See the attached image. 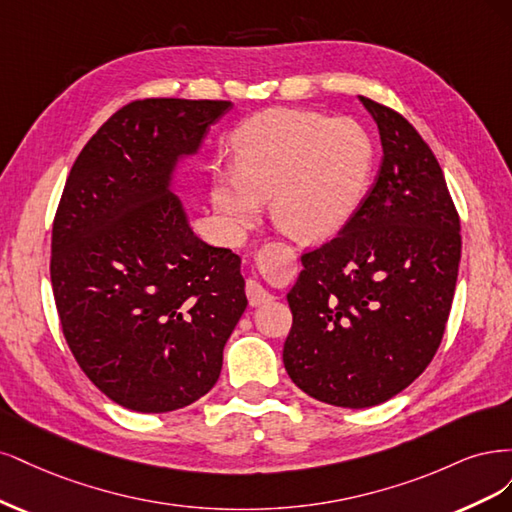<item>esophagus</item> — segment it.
Instances as JSON below:
<instances>
[{
    "instance_id": "1",
    "label": "esophagus",
    "mask_w": 512,
    "mask_h": 512,
    "mask_svg": "<svg viewBox=\"0 0 512 512\" xmlns=\"http://www.w3.org/2000/svg\"><path fill=\"white\" fill-rule=\"evenodd\" d=\"M244 291H246V298H249V302H251V306H261V304H266L272 295L268 293V289L263 287L259 280H246V287H244Z\"/></svg>"
}]
</instances>
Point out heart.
Masks as SVG:
<instances>
[{
  "label": "heart",
  "instance_id": "b5f03b06",
  "mask_svg": "<svg viewBox=\"0 0 512 512\" xmlns=\"http://www.w3.org/2000/svg\"><path fill=\"white\" fill-rule=\"evenodd\" d=\"M374 142L353 119L300 108H270L236 138V172H217L212 202L234 229L257 221L272 200L274 223L302 242H321L349 225L364 204Z\"/></svg>",
  "mask_w": 512,
  "mask_h": 512
}]
</instances>
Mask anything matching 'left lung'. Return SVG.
<instances>
[{"label": "left lung", "mask_w": 512, "mask_h": 512, "mask_svg": "<svg viewBox=\"0 0 512 512\" xmlns=\"http://www.w3.org/2000/svg\"><path fill=\"white\" fill-rule=\"evenodd\" d=\"M361 104L381 134V170L349 225L302 255L283 349L291 381L342 408L387 402L430 366L461 257L459 214L432 148L400 112Z\"/></svg>", "instance_id": "left-lung-1"}]
</instances>
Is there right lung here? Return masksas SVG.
<instances>
[{"label":"right lung","mask_w":512,"mask_h":512,"mask_svg":"<svg viewBox=\"0 0 512 512\" xmlns=\"http://www.w3.org/2000/svg\"><path fill=\"white\" fill-rule=\"evenodd\" d=\"M223 100L148 97L76 157L53 221L51 283L65 342L112 402L170 412L219 381L246 308L240 257L197 238L170 176Z\"/></svg>","instance_id":"obj_1"}]
</instances>
